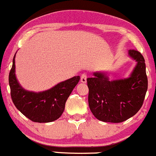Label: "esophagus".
<instances>
[{
	"instance_id": "obj_1",
	"label": "esophagus",
	"mask_w": 156,
	"mask_h": 156,
	"mask_svg": "<svg viewBox=\"0 0 156 156\" xmlns=\"http://www.w3.org/2000/svg\"><path fill=\"white\" fill-rule=\"evenodd\" d=\"M86 79H87V75H86V73H83V74L81 75V76H80V81H81V83H86Z\"/></svg>"
}]
</instances>
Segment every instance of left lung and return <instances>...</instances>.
<instances>
[{"instance_id": "8db88e82", "label": "left lung", "mask_w": 156, "mask_h": 156, "mask_svg": "<svg viewBox=\"0 0 156 156\" xmlns=\"http://www.w3.org/2000/svg\"><path fill=\"white\" fill-rule=\"evenodd\" d=\"M129 55L137 62L130 77L112 81L105 73L96 72L87 79L89 108L99 121L123 122L143 105L148 89L145 60L135 49L129 50Z\"/></svg>"}]
</instances>
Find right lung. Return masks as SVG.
Wrapping results in <instances>:
<instances>
[{
  "label": "right lung",
  "mask_w": 156,
  "mask_h": 156,
  "mask_svg": "<svg viewBox=\"0 0 156 156\" xmlns=\"http://www.w3.org/2000/svg\"><path fill=\"white\" fill-rule=\"evenodd\" d=\"M15 55L9 73L10 95L14 105L34 122L48 123L58 119L64 112L69 95L80 81V76H73L61 82L44 92H29L20 85L16 78Z\"/></svg>",
  "instance_id": "right-lung-1"
}]
</instances>
